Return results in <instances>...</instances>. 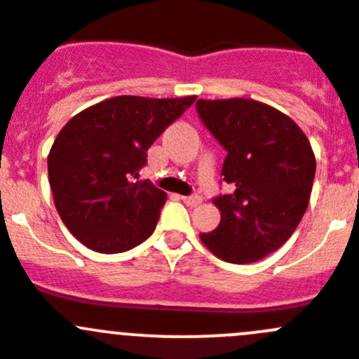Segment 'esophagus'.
Here are the masks:
<instances>
[{
  "instance_id": "34e87169",
  "label": "esophagus",
  "mask_w": 359,
  "mask_h": 359,
  "mask_svg": "<svg viewBox=\"0 0 359 359\" xmlns=\"http://www.w3.org/2000/svg\"><path fill=\"white\" fill-rule=\"evenodd\" d=\"M182 201L185 203L187 206H197V205H201V197H199V196H185V197H182Z\"/></svg>"
}]
</instances>
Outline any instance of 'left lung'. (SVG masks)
I'll use <instances>...</instances> for the list:
<instances>
[{"label": "left lung", "mask_w": 359, "mask_h": 359, "mask_svg": "<svg viewBox=\"0 0 359 359\" xmlns=\"http://www.w3.org/2000/svg\"><path fill=\"white\" fill-rule=\"evenodd\" d=\"M197 114L224 146L233 192L213 199L220 222L203 244L228 263H252L281 248L310 203L315 154L304 131L265 103L244 97L199 100Z\"/></svg>", "instance_id": "left-lung-1"}]
</instances>
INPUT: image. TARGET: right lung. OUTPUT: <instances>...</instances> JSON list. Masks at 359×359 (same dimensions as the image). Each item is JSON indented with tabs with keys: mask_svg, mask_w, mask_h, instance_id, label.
Listing matches in <instances>:
<instances>
[{
	"mask_svg": "<svg viewBox=\"0 0 359 359\" xmlns=\"http://www.w3.org/2000/svg\"><path fill=\"white\" fill-rule=\"evenodd\" d=\"M196 96H115L76 114L48 154L53 201L62 222L88 249L115 255L154 231L167 194L139 180L147 149Z\"/></svg>",
	"mask_w": 359,
	"mask_h": 359,
	"instance_id": "1",
	"label": "right lung"
}]
</instances>
